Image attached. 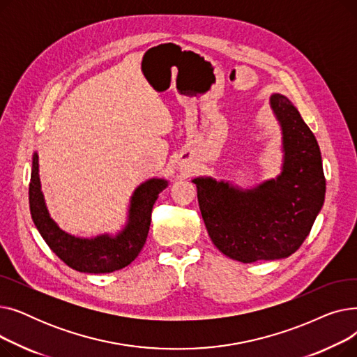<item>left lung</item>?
<instances>
[{"label":"left lung","instance_id":"obj_1","mask_svg":"<svg viewBox=\"0 0 357 357\" xmlns=\"http://www.w3.org/2000/svg\"><path fill=\"white\" fill-rule=\"evenodd\" d=\"M269 105L282 136V165L276 178L249 188L211 176L192 179L215 248L243 264L295 253L326 197L321 152L312 131L282 93H272Z\"/></svg>","mask_w":357,"mask_h":357}]
</instances>
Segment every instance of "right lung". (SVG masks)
Here are the masks:
<instances>
[{
  "label": "right lung",
  "mask_w": 357,
  "mask_h": 357,
  "mask_svg": "<svg viewBox=\"0 0 357 357\" xmlns=\"http://www.w3.org/2000/svg\"><path fill=\"white\" fill-rule=\"evenodd\" d=\"M169 185L163 178L142 182L130 197L127 221L116 234L78 237L62 230L47 210L39 176V155L34 152L29 185L30 214L36 229L52 252L65 264L84 273H109L126 268L143 249L159 194Z\"/></svg>",
  "instance_id": "1"
}]
</instances>
